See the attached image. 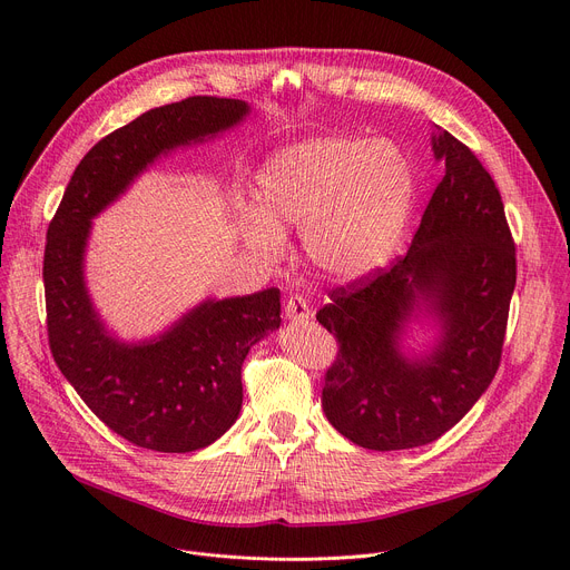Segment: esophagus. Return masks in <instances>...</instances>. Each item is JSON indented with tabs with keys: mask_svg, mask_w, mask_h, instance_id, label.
<instances>
[{
	"mask_svg": "<svg viewBox=\"0 0 570 570\" xmlns=\"http://www.w3.org/2000/svg\"><path fill=\"white\" fill-rule=\"evenodd\" d=\"M284 314L288 321H295V323H304L314 316L312 312V304H308L302 295H288L286 304H284Z\"/></svg>",
	"mask_w": 570,
	"mask_h": 570,
	"instance_id": "34e87169",
	"label": "esophagus"
}]
</instances>
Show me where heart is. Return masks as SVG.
<instances>
[{
  "instance_id": "obj_1",
  "label": "heart",
  "mask_w": 570,
  "mask_h": 570,
  "mask_svg": "<svg viewBox=\"0 0 570 570\" xmlns=\"http://www.w3.org/2000/svg\"><path fill=\"white\" fill-rule=\"evenodd\" d=\"M254 209H238V232L264 262H279L284 232L302 229L306 256L325 275L356 279L382 266L406 227L416 177L384 140L350 136L291 145L258 168Z\"/></svg>"
}]
</instances>
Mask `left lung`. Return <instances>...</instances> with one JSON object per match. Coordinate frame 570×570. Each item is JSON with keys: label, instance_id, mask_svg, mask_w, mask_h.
Here are the masks:
<instances>
[{"label": "left lung", "instance_id": "left-lung-1", "mask_svg": "<svg viewBox=\"0 0 570 570\" xmlns=\"http://www.w3.org/2000/svg\"><path fill=\"white\" fill-rule=\"evenodd\" d=\"M445 175L409 252L330 291L316 321L338 352L325 373L323 411L352 443L409 450L454 428L500 366L515 286V245L495 181L448 131L432 138ZM416 311L442 330L435 347L404 357L399 336Z\"/></svg>", "mask_w": 570, "mask_h": 570}]
</instances>
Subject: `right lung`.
<instances>
[{"mask_svg": "<svg viewBox=\"0 0 570 570\" xmlns=\"http://www.w3.org/2000/svg\"><path fill=\"white\" fill-rule=\"evenodd\" d=\"M247 114L243 99L195 95L138 116L86 154L47 229L51 356L95 416L138 448L193 452L236 423L243 361L279 327V288L204 299L154 341L122 343L101 325L86 291L90 220L161 154L214 138Z\"/></svg>", "mask_w": 570, "mask_h": 570, "instance_id": "add662e5", "label": "right lung"}]
</instances>
